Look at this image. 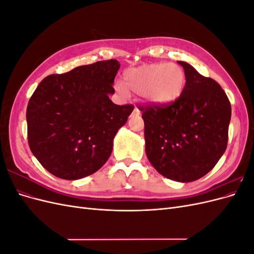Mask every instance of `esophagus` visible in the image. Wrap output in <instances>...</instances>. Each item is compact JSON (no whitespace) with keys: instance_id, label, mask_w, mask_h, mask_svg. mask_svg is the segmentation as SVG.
<instances>
[{"instance_id":"1","label":"esophagus","mask_w":254,"mask_h":254,"mask_svg":"<svg viewBox=\"0 0 254 254\" xmlns=\"http://www.w3.org/2000/svg\"><path fill=\"white\" fill-rule=\"evenodd\" d=\"M140 114H141V112H140L139 109H137V108H134V109H133L132 115H135V117H137V115H140Z\"/></svg>"}]
</instances>
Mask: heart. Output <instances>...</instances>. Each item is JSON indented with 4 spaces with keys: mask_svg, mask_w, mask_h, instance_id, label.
Returning <instances> with one entry per match:
<instances>
[{
    "mask_svg": "<svg viewBox=\"0 0 254 254\" xmlns=\"http://www.w3.org/2000/svg\"><path fill=\"white\" fill-rule=\"evenodd\" d=\"M187 76L176 64H150L131 67L124 73V86L115 84L118 93L127 95V90L137 96H144L156 105L176 102L183 93Z\"/></svg>",
    "mask_w": 254,
    "mask_h": 254,
    "instance_id": "heart-1",
    "label": "heart"
}]
</instances>
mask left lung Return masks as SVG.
I'll use <instances>...</instances> for the list:
<instances>
[{
    "label": "left lung",
    "instance_id": "1",
    "mask_svg": "<svg viewBox=\"0 0 254 254\" xmlns=\"http://www.w3.org/2000/svg\"><path fill=\"white\" fill-rule=\"evenodd\" d=\"M178 63L187 76L181 96L172 104L139 109L151 165L168 179L191 182L209 173L226 151L231 104L214 79Z\"/></svg>",
    "mask_w": 254,
    "mask_h": 254
}]
</instances>
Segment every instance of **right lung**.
<instances>
[{
	"mask_svg": "<svg viewBox=\"0 0 254 254\" xmlns=\"http://www.w3.org/2000/svg\"><path fill=\"white\" fill-rule=\"evenodd\" d=\"M119 68V61L110 59L49 75L29 98V148L52 175L81 179L109 159L114 136L134 108L109 98Z\"/></svg>",
	"mask_w": 254,
	"mask_h": 254,
	"instance_id": "add662e5",
	"label": "right lung"
}]
</instances>
